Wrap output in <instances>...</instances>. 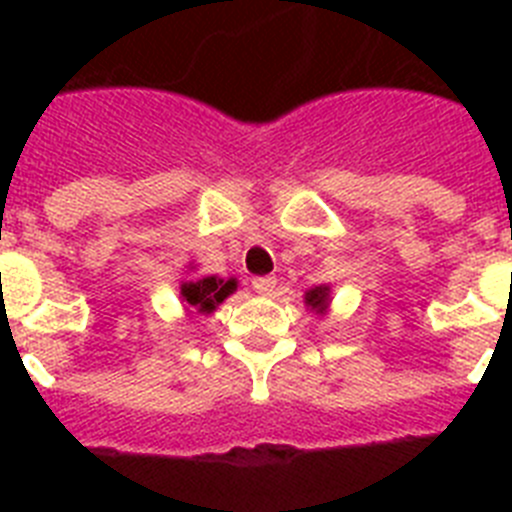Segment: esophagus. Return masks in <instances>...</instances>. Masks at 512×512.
<instances>
[{
  "label": "esophagus",
  "instance_id": "34e87169",
  "mask_svg": "<svg viewBox=\"0 0 512 512\" xmlns=\"http://www.w3.org/2000/svg\"><path fill=\"white\" fill-rule=\"evenodd\" d=\"M274 287H277V279H274V277H256V279H253V289H256L259 295H271V292H274Z\"/></svg>",
  "mask_w": 512,
  "mask_h": 512
}]
</instances>
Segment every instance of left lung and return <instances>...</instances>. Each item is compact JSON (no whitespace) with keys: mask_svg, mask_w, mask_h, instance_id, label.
I'll return each instance as SVG.
<instances>
[{"mask_svg":"<svg viewBox=\"0 0 512 512\" xmlns=\"http://www.w3.org/2000/svg\"><path fill=\"white\" fill-rule=\"evenodd\" d=\"M307 305L318 307V310H325V302H328V287H315L307 292Z\"/></svg>","mask_w":512,"mask_h":512,"instance_id":"1","label":"left lung"}]
</instances>
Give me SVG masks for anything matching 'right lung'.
<instances>
[{"instance_id":"right-lung-1","label":"right lung","mask_w":512,"mask_h":512,"mask_svg":"<svg viewBox=\"0 0 512 512\" xmlns=\"http://www.w3.org/2000/svg\"><path fill=\"white\" fill-rule=\"evenodd\" d=\"M235 289V279H223L217 277H205L200 282H187L182 284V297L189 307H194L197 312H212L215 305L225 300Z\"/></svg>"}]
</instances>
